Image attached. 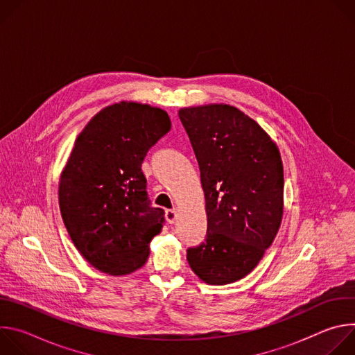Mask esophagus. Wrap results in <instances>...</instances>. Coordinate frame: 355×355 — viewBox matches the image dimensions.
<instances>
[{"instance_id":"esophagus-1","label":"esophagus","mask_w":355,"mask_h":355,"mask_svg":"<svg viewBox=\"0 0 355 355\" xmlns=\"http://www.w3.org/2000/svg\"><path fill=\"white\" fill-rule=\"evenodd\" d=\"M166 219H167L168 223L173 225L177 220V212L175 211H167L166 212Z\"/></svg>"}]
</instances>
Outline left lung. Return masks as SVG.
Returning a JSON list of instances; mask_svg holds the SVG:
<instances>
[{"mask_svg":"<svg viewBox=\"0 0 355 355\" xmlns=\"http://www.w3.org/2000/svg\"><path fill=\"white\" fill-rule=\"evenodd\" d=\"M205 192L207 239L187 250L191 270L226 285L252 271L282 219L284 170L277 144L234 107L214 104L178 112Z\"/></svg>","mask_w":355,"mask_h":355,"instance_id":"obj_1","label":"left lung"}]
</instances>
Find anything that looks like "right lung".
<instances>
[{"label": "right lung", "instance_id": "right-lung-1", "mask_svg": "<svg viewBox=\"0 0 355 355\" xmlns=\"http://www.w3.org/2000/svg\"><path fill=\"white\" fill-rule=\"evenodd\" d=\"M170 129L166 111L122 101L78 135L60 177L59 204L76 248L94 268L126 275L147 261L164 211L150 205L141 163Z\"/></svg>", "mask_w": 355, "mask_h": 355}]
</instances>
